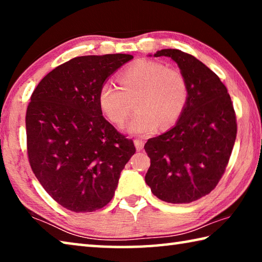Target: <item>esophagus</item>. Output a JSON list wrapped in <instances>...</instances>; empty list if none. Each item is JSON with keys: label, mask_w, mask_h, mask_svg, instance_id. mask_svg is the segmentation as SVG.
I'll return each instance as SVG.
<instances>
[{"label": "esophagus", "mask_w": 262, "mask_h": 262, "mask_svg": "<svg viewBox=\"0 0 262 262\" xmlns=\"http://www.w3.org/2000/svg\"><path fill=\"white\" fill-rule=\"evenodd\" d=\"M134 144H135L137 151H140V150H142L144 147V141L143 140H135Z\"/></svg>", "instance_id": "obj_1"}]
</instances>
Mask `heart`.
Listing matches in <instances>:
<instances>
[{"instance_id":"1","label":"heart","mask_w":262,"mask_h":262,"mask_svg":"<svg viewBox=\"0 0 262 262\" xmlns=\"http://www.w3.org/2000/svg\"><path fill=\"white\" fill-rule=\"evenodd\" d=\"M120 88L105 82L98 103L108 120L121 126L133 110L136 113L127 127L135 135L151 134L161 125L168 128L180 118L187 104L188 85L179 69L154 60L136 61L119 76Z\"/></svg>"}]
</instances>
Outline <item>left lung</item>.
<instances>
[{"mask_svg": "<svg viewBox=\"0 0 262 262\" xmlns=\"http://www.w3.org/2000/svg\"><path fill=\"white\" fill-rule=\"evenodd\" d=\"M154 56L177 62L188 99L176 126L145 143V183L163 201L189 203L209 194L223 176L236 141V113L220 77L196 57L170 48Z\"/></svg>", "mask_w": 262, "mask_h": 262, "instance_id": "8db88e82", "label": "left lung"}]
</instances>
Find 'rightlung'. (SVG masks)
<instances>
[{"label":"right lung","instance_id":"1","mask_svg":"<svg viewBox=\"0 0 262 262\" xmlns=\"http://www.w3.org/2000/svg\"><path fill=\"white\" fill-rule=\"evenodd\" d=\"M129 54L77 56L53 69L34 89L26 110L31 168L62 207L90 212L112 200L123 167L135 154L103 117L100 86Z\"/></svg>","mask_w":262,"mask_h":262}]
</instances>
